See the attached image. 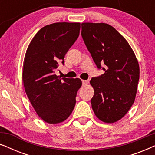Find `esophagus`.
<instances>
[{"label":"esophagus","instance_id":"1","mask_svg":"<svg viewBox=\"0 0 155 155\" xmlns=\"http://www.w3.org/2000/svg\"><path fill=\"white\" fill-rule=\"evenodd\" d=\"M82 84H89V82H90V81H89L88 80H82Z\"/></svg>","mask_w":155,"mask_h":155}]
</instances>
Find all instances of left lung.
Masks as SVG:
<instances>
[{
	"instance_id": "obj_1",
	"label": "left lung",
	"mask_w": 155,
	"mask_h": 155,
	"mask_svg": "<svg viewBox=\"0 0 155 155\" xmlns=\"http://www.w3.org/2000/svg\"><path fill=\"white\" fill-rule=\"evenodd\" d=\"M81 25L82 37L93 61L104 71L90 80L94 90L92 109L99 120L112 124L124 117L134 103L140 78L138 62L128 41L111 25Z\"/></svg>"
}]
</instances>
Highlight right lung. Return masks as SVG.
<instances>
[{"mask_svg":"<svg viewBox=\"0 0 155 155\" xmlns=\"http://www.w3.org/2000/svg\"><path fill=\"white\" fill-rule=\"evenodd\" d=\"M80 23L56 22L42 27L25 54L22 80L25 92L38 116L56 124L64 121L75 107L79 78H61L55 74L65 55L79 37Z\"/></svg>","mask_w":155,"mask_h":155,"instance_id":"obj_1","label":"right lung"}]
</instances>
